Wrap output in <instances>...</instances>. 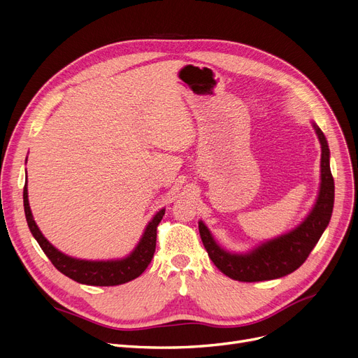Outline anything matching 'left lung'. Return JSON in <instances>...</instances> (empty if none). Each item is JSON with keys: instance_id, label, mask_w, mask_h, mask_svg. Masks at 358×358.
<instances>
[{"instance_id": "obj_1", "label": "left lung", "mask_w": 358, "mask_h": 358, "mask_svg": "<svg viewBox=\"0 0 358 358\" xmlns=\"http://www.w3.org/2000/svg\"><path fill=\"white\" fill-rule=\"evenodd\" d=\"M320 143V183L316 201L309 214L290 231L261 242L248 252H231L220 246L202 220L199 234L214 265L236 281L255 282L275 280L292 274L306 259L328 227L335 198V185L329 166V147L322 129L312 122Z\"/></svg>"}]
</instances>
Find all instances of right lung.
Listing matches in <instances>:
<instances>
[{
    "instance_id": "add662e5",
    "label": "right lung",
    "mask_w": 358,
    "mask_h": 358,
    "mask_svg": "<svg viewBox=\"0 0 358 358\" xmlns=\"http://www.w3.org/2000/svg\"><path fill=\"white\" fill-rule=\"evenodd\" d=\"M27 162V159H26ZM23 202H24V214L27 226L35 237L46 257L54 264V266L62 272L64 275L71 278L80 284L87 285H99L109 287L125 284L131 280L140 277L145 268L150 265L152 255L156 252V237H157V226L162 221L166 208H162L152 217L144 229L140 242L132 249V252L124 258L119 259H108V261H92V259H80L73 258L70 255L58 250L52 243L39 230L35 218H33L29 195H27V178L23 189Z\"/></svg>"
}]
</instances>
